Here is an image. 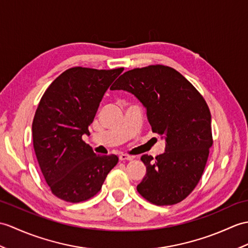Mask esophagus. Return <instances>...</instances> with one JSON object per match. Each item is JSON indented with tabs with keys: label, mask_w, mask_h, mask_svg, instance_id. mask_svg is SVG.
<instances>
[{
	"label": "esophagus",
	"mask_w": 248,
	"mask_h": 248,
	"mask_svg": "<svg viewBox=\"0 0 248 248\" xmlns=\"http://www.w3.org/2000/svg\"><path fill=\"white\" fill-rule=\"evenodd\" d=\"M119 159L120 160H132V159H133V157L130 156V155H128V154H125V153H122L119 155Z\"/></svg>",
	"instance_id": "34e87169"
}]
</instances>
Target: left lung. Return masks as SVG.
Returning <instances> with one entry per match:
<instances>
[{
    "label": "left lung",
    "mask_w": 248,
    "mask_h": 248,
    "mask_svg": "<svg viewBox=\"0 0 248 248\" xmlns=\"http://www.w3.org/2000/svg\"><path fill=\"white\" fill-rule=\"evenodd\" d=\"M112 90L133 94L146 108L152 131L165 140V152L145 154L147 172L137 191L152 204L180 203L202 176L212 146L211 115L197 89L174 68L150 65L120 76Z\"/></svg>",
    "instance_id": "8db88e82"
}]
</instances>
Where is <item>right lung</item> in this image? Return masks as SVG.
<instances>
[{"instance_id":"1","label":"right lung","mask_w":248,"mask_h":248,"mask_svg":"<svg viewBox=\"0 0 248 248\" xmlns=\"http://www.w3.org/2000/svg\"><path fill=\"white\" fill-rule=\"evenodd\" d=\"M124 68L72 67L45 91L32 122L38 163L51 192L71 203L99 191L116 164V155H97L82 140L89 135L103 95Z\"/></svg>"}]
</instances>
